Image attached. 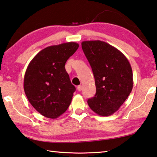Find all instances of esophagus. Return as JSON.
Listing matches in <instances>:
<instances>
[{
    "mask_svg": "<svg viewBox=\"0 0 157 157\" xmlns=\"http://www.w3.org/2000/svg\"><path fill=\"white\" fill-rule=\"evenodd\" d=\"M82 89H83V87H82V86H78V87H77V90H78V91H81Z\"/></svg>",
    "mask_w": 157,
    "mask_h": 157,
    "instance_id": "obj_1",
    "label": "esophagus"
}]
</instances>
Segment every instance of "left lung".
<instances>
[{"mask_svg": "<svg viewBox=\"0 0 157 157\" xmlns=\"http://www.w3.org/2000/svg\"><path fill=\"white\" fill-rule=\"evenodd\" d=\"M81 45L92 67L97 90L87 103L100 116H110L120 108L132 90L130 62L121 52L104 41L86 40Z\"/></svg>", "mask_w": 157, "mask_h": 157, "instance_id": "8db88e82", "label": "left lung"}]
</instances>
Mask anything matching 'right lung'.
Here are the masks:
<instances>
[{
    "label": "right lung",
    "instance_id": "1",
    "mask_svg": "<svg viewBox=\"0 0 157 157\" xmlns=\"http://www.w3.org/2000/svg\"><path fill=\"white\" fill-rule=\"evenodd\" d=\"M78 47L75 42L47 47L27 66L24 91L29 102L43 116L57 119L70 106L76 88L65 65Z\"/></svg>",
    "mask_w": 157,
    "mask_h": 157
}]
</instances>
